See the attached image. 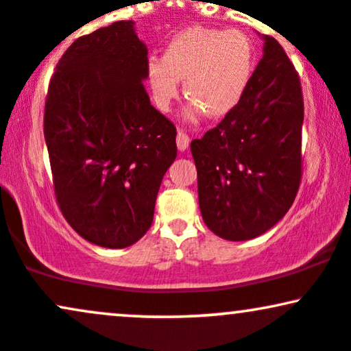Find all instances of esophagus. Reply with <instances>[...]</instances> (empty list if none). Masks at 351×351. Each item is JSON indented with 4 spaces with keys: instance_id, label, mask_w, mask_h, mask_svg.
Here are the masks:
<instances>
[{
    "instance_id": "obj_1",
    "label": "esophagus",
    "mask_w": 351,
    "mask_h": 351,
    "mask_svg": "<svg viewBox=\"0 0 351 351\" xmlns=\"http://www.w3.org/2000/svg\"><path fill=\"white\" fill-rule=\"evenodd\" d=\"M176 145L181 152H184L189 147V136L183 130H178V134H176Z\"/></svg>"
}]
</instances>
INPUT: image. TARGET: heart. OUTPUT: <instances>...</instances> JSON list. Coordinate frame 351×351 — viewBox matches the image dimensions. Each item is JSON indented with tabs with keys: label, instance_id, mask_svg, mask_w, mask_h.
Wrapping results in <instances>:
<instances>
[{
	"label": "heart",
	"instance_id": "heart-1",
	"mask_svg": "<svg viewBox=\"0 0 351 351\" xmlns=\"http://www.w3.org/2000/svg\"><path fill=\"white\" fill-rule=\"evenodd\" d=\"M254 69V47L241 31L189 26L173 36L162 60L152 59L147 80L158 110L168 112L180 95L189 99L186 115H228L245 92Z\"/></svg>",
	"mask_w": 351,
	"mask_h": 351
}]
</instances>
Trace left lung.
I'll use <instances>...</instances> for the list:
<instances>
[{"label":"left lung","instance_id":"obj_1","mask_svg":"<svg viewBox=\"0 0 351 351\" xmlns=\"http://www.w3.org/2000/svg\"><path fill=\"white\" fill-rule=\"evenodd\" d=\"M237 106L191 142L201 216L216 236L247 241L292 206L302 180L304 97L295 67L271 36Z\"/></svg>","mask_w":351,"mask_h":351}]
</instances>
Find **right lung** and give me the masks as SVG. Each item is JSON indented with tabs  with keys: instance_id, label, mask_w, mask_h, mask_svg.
<instances>
[{
	"instance_id": "1",
	"label": "right lung",
	"mask_w": 351,
	"mask_h": 351,
	"mask_svg": "<svg viewBox=\"0 0 351 351\" xmlns=\"http://www.w3.org/2000/svg\"><path fill=\"white\" fill-rule=\"evenodd\" d=\"M147 46L134 21L80 36L52 74L44 138L60 213L100 247L132 245L152 226L176 127L150 104Z\"/></svg>"
}]
</instances>
